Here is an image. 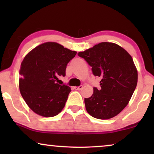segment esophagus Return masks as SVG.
<instances>
[{
  "label": "esophagus",
  "instance_id": "1",
  "mask_svg": "<svg viewBox=\"0 0 154 154\" xmlns=\"http://www.w3.org/2000/svg\"><path fill=\"white\" fill-rule=\"evenodd\" d=\"M83 88V85H80V86H78V87H74L73 88L76 90H81Z\"/></svg>",
  "mask_w": 154,
  "mask_h": 154
}]
</instances>
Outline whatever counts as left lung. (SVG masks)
I'll return each instance as SVG.
<instances>
[{"mask_svg":"<svg viewBox=\"0 0 154 154\" xmlns=\"http://www.w3.org/2000/svg\"><path fill=\"white\" fill-rule=\"evenodd\" d=\"M78 55L92 67L94 75L102 78L100 89L93 88L85 98L88 113L98 119H109L127 106L137 83V71L133 60L117 44L103 42Z\"/></svg>","mask_w":154,"mask_h":154,"instance_id":"1","label":"left lung"}]
</instances>
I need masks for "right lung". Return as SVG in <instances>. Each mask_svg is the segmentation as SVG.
<instances>
[{"mask_svg":"<svg viewBox=\"0 0 154 154\" xmlns=\"http://www.w3.org/2000/svg\"><path fill=\"white\" fill-rule=\"evenodd\" d=\"M77 52L54 42L41 44L26 54L20 69V90L29 108L44 117H52L65 106L71 88L58 84L67 64Z\"/></svg>","mask_w":154,"mask_h":154,"instance_id":"add662e5","label":"right lung"}]
</instances>
